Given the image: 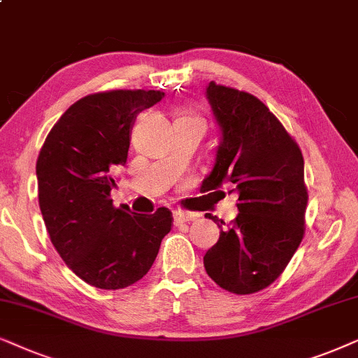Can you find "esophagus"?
I'll use <instances>...</instances> for the list:
<instances>
[{
    "mask_svg": "<svg viewBox=\"0 0 358 358\" xmlns=\"http://www.w3.org/2000/svg\"><path fill=\"white\" fill-rule=\"evenodd\" d=\"M196 216L192 213H185V211H173V221L175 224H183V222H189V221H194Z\"/></svg>",
    "mask_w": 358,
    "mask_h": 358,
    "instance_id": "1",
    "label": "esophagus"
}]
</instances>
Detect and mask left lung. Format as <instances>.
Segmentation results:
<instances>
[{
  "mask_svg": "<svg viewBox=\"0 0 358 358\" xmlns=\"http://www.w3.org/2000/svg\"><path fill=\"white\" fill-rule=\"evenodd\" d=\"M206 98L221 137L201 188L213 192L234 183L239 214L231 227L216 221L221 232L204 255V268L221 288L250 294L273 283L301 244L308 204L304 160L259 98L214 82Z\"/></svg>",
  "mask_w": 358,
  "mask_h": 358,
  "instance_id": "1",
  "label": "left lung"
}]
</instances>
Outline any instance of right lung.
<instances>
[{
    "mask_svg": "<svg viewBox=\"0 0 358 358\" xmlns=\"http://www.w3.org/2000/svg\"><path fill=\"white\" fill-rule=\"evenodd\" d=\"M165 96L155 90L88 94L62 114L36 165L39 206L62 260L92 287L121 289L150 270L171 213L113 206V173L126 165L137 114Z\"/></svg>",
    "mask_w": 358,
    "mask_h": 358,
    "instance_id": "obj_1",
    "label": "right lung"
}]
</instances>
